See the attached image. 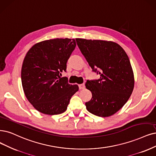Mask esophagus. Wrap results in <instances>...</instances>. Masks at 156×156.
<instances>
[{"label":"esophagus","instance_id":"34e87169","mask_svg":"<svg viewBox=\"0 0 156 156\" xmlns=\"http://www.w3.org/2000/svg\"><path fill=\"white\" fill-rule=\"evenodd\" d=\"M85 84H84V83H82V84H80V85H79V89H80V90L85 89Z\"/></svg>","mask_w":156,"mask_h":156}]
</instances>
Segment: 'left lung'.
I'll return each mask as SVG.
<instances>
[{
    "label": "left lung",
    "instance_id": "1",
    "mask_svg": "<svg viewBox=\"0 0 156 156\" xmlns=\"http://www.w3.org/2000/svg\"><path fill=\"white\" fill-rule=\"evenodd\" d=\"M76 41L93 71L100 76L85 83L93 94L85 103L86 108L97 116H110L125 104L134 89V73L129 57L113 42L82 38Z\"/></svg>",
    "mask_w": 156,
    "mask_h": 156
}]
</instances>
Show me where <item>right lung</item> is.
<instances>
[{"mask_svg":"<svg viewBox=\"0 0 156 156\" xmlns=\"http://www.w3.org/2000/svg\"><path fill=\"white\" fill-rule=\"evenodd\" d=\"M76 45L74 39L56 38L37 43L28 51L22 67V84L27 99L38 111L48 115L65 112L78 90L77 85L60 76Z\"/></svg>","mask_w":156,"mask_h":156,"instance_id":"obj_1","label":"right lung"}]
</instances>
